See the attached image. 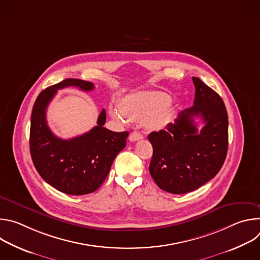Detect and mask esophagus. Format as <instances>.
<instances>
[{"mask_svg":"<svg viewBox=\"0 0 260 260\" xmlns=\"http://www.w3.org/2000/svg\"><path fill=\"white\" fill-rule=\"evenodd\" d=\"M143 138H144V137H143V135H142L141 133H139V132H134V133H132L131 136H129V141L136 142V141L142 140Z\"/></svg>","mask_w":260,"mask_h":260,"instance_id":"34e87169","label":"esophagus"}]
</instances>
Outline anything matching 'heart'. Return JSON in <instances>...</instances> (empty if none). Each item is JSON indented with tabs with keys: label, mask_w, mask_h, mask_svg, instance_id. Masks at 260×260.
I'll return each instance as SVG.
<instances>
[{
	"label": "heart",
	"mask_w": 260,
	"mask_h": 260,
	"mask_svg": "<svg viewBox=\"0 0 260 260\" xmlns=\"http://www.w3.org/2000/svg\"><path fill=\"white\" fill-rule=\"evenodd\" d=\"M170 103V95L164 92H137L123 98L119 108L111 107L110 114L120 122L147 120L148 126L158 129L167 123V107Z\"/></svg>",
	"instance_id": "b5f03b06"
}]
</instances>
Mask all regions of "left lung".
Here are the masks:
<instances>
[{"mask_svg":"<svg viewBox=\"0 0 260 260\" xmlns=\"http://www.w3.org/2000/svg\"><path fill=\"white\" fill-rule=\"evenodd\" d=\"M192 81L193 106L179 113L166 129L148 136L153 147L150 175L160 189L174 194L193 191L213 179L228 154L229 116L224 103L201 79L192 77ZM194 117L204 122L200 132Z\"/></svg>","mask_w":260,"mask_h":260,"instance_id":"left-lung-1","label":"left lung"}]
</instances>
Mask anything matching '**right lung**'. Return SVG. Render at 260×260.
Listing matches in <instances>:
<instances>
[{
    "instance_id": "1",
    "label": "right lung",
    "mask_w": 260,
    "mask_h": 260,
    "mask_svg": "<svg viewBox=\"0 0 260 260\" xmlns=\"http://www.w3.org/2000/svg\"><path fill=\"white\" fill-rule=\"evenodd\" d=\"M69 86L84 91L94 88L91 82L69 78L41 91L31 111L29 151L36 170L52 187L67 194L83 196L103 184L114 158L125 147L129 133L104 127L103 109L98 125L89 132L69 140L57 138L47 124L46 109L57 89Z\"/></svg>"
}]
</instances>
